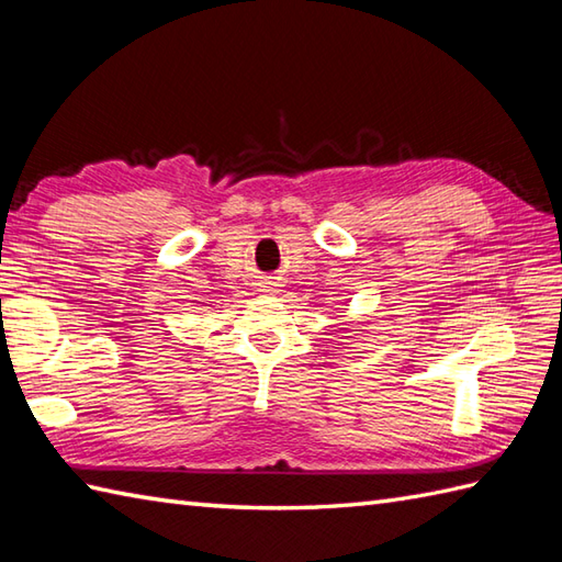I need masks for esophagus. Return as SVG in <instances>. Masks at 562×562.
Instances as JSON below:
<instances>
[{"instance_id": "1", "label": "esophagus", "mask_w": 562, "mask_h": 562, "mask_svg": "<svg viewBox=\"0 0 562 562\" xmlns=\"http://www.w3.org/2000/svg\"><path fill=\"white\" fill-rule=\"evenodd\" d=\"M262 292H274V282H272V280L262 282Z\"/></svg>"}]
</instances>
